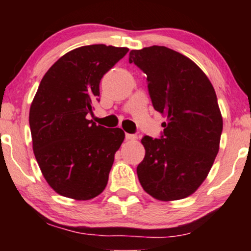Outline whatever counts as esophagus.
Segmentation results:
<instances>
[{"instance_id": "esophagus-1", "label": "esophagus", "mask_w": 251, "mask_h": 251, "mask_svg": "<svg viewBox=\"0 0 251 251\" xmlns=\"http://www.w3.org/2000/svg\"><path fill=\"white\" fill-rule=\"evenodd\" d=\"M126 140H136L137 136L132 135V133H126Z\"/></svg>"}]
</instances>
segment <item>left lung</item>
Listing matches in <instances>:
<instances>
[{"mask_svg": "<svg viewBox=\"0 0 251 251\" xmlns=\"http://www.w3.org/2000/svg\"><path fill=\"white\" fill-rule=\"evenodd\" d=\"M129 63L146 74L153 107L167 119L160 139L143 137L139 183L160 201L190 197L219 151L223 118L215 89L194 61L167 47L131 50Z\"/></svg>", "mask_w": 251, "mask_h": 251, "instance_id": "obj_1", "label": "left lung"}]
</instances>
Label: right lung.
Returning a JSON list of instances; mask_svg holds the SVG:
<instances>
[{
  "label": "right lung",
  "instance_id": "add662e5",
  "mask_svg": "<svg viewBox=\"0 0 251 251\" xmlns=\"http://www.w3.org/2000/svg\"><path fill=\"white\" fill-rule=\"evenodd\" d=\"M128 48L92 44L60 57L44 74L29 109L33 151L54 192L91 200L105 190L125 132L97 126L87 115L99 83Z\"/></svg>",
  "mask_w": 251,
  "mask_h": 251
}]
</instances>
